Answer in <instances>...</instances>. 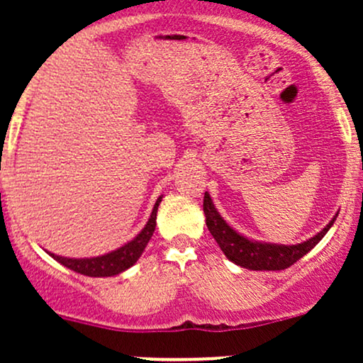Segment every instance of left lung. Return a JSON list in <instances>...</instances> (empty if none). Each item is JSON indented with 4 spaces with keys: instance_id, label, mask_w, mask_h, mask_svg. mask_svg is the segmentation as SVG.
Returning a JSON list of instances; mask_svg holds the SVG:
<instances>
[{
    "instance_id": "obj_1",
    "label": "left lung",
    "mask_w": 363,
    "mask_h": 363,
    "mask_svg": "<svg viewBox=\"0 0 363 363\" xmlns=\"http://www.w3.org/2000/svg\"><path fill=\"white\" fill-rule=\"evenodd\" d=\"M203 211H205L206 216L208 230L213 235V239L227 256V259L235 262L240 268L252 269V272H280V269H286L294 262L301 259L302 256H306L312 247H315V244H319V240L328 234V230L333 227L336 216H338V213L333 216L331 222L314 237H311L309 240H303L301 244L285 245L261 242V240L247 239L245 235L239 234L218 213L208 191L205 193V199H203Z\"/></svg>"
}]
</instances>
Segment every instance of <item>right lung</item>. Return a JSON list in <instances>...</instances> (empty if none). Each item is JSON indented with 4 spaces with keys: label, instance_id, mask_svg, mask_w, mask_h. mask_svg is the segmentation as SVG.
<instances>
[{
    "label": "right lung",
    "instance_id": "add662e5",
    "mask_svg": "<svg viewBox=\"0 0 363 363\" xmlns=\"http://www.w3.org/2000/svg\"><path fill=\"white\" fill-rule=\"evenodd\" d=\"M162 198L164 196H158V199L153 205L152 215H150L147 225L141 228V232L135 237L133 240H129L128 244H124L123 247H118L116 251H111L102 256L95 257H65V256H56V254L48 252L49 256L54 257L57 262H61L66 268L73 269V272L85 274V277H94V278H102V277H116V274L126 272L128 268H131L136 261L140 259V256L143 254L145 247H147L148 240L152 239L153 232L157 227V210L160 205Z\"/></svg>",
    "mask_w": 363,
    "mask_h": 363
}]
</instances>
